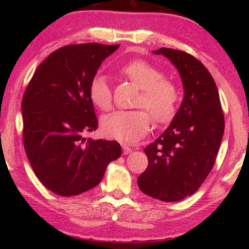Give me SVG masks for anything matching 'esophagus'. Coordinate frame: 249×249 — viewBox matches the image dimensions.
Returning <instances> with one entry per match:
<instances>
[{
  "label": "esophagus",
  "mask_w": 249,
  "mask_h": 249,
  "mask_svg": "<svg viewBox=\"0 0 249 249\" xmlns=\"http://www.w3.org/2000/svg\"><path fill=\"white\" fill-rule=\"evenodd\" d=\"M131 151H132L131 147H129L127 144H122V153H124V155L129 154V153H130Z\"/></svg>",
  "instance_id": "esophagus-1"
}]
</instances>
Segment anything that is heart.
I'll list each match as a JSON object with an SVG mask.
<instances>
[{"label":"heart","mask_w":249,"mask_h":249,"mask_svg":"<svg viewBox=\"0 0 249 249\" xmlns=\"http://www.w3.org/2000/svg\"><path fill=\"white\" fill-rule=\"evenodd\" d=\"M132 84L139 87L141 93L132 111H115L102 118L101 127L105 136L118 141L132 142L147 134L152 117L156 124H165L175 117L179 103L178 86L162 71L147 61L136 59L121 68ZM88 95L95 107L103 111L112 107V90L107 78L96 74L88 86Z\"/></svg>","instance_id":"heart-1"}]
</instances>
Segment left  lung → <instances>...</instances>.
I'll return each mask as SVG.
<instances>
[{"label": "left lung", "instance_id": "obj_1", "mask_svg": "<svg viewBox=\"0 0 249 249\" xmlns=\"http://www.w3.org/2000/svg\"><path fill=\"white\" fill-rule=\"evenodd\" d=\"M181 76L185 97L170 127L145 148L148 165L138 177L141 190L163 202L197 192L215 163L224 114L215 81L205 66L183 51L161 47Z\"/></svg>", "mask_w": 249, "mask_h": 249}]
</instances>
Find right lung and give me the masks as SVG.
<instances>
[{
  "mask_svg": "<svg viewBox=\"0 0 249 249\" xmlns=\"http://www.w3.org/2000/svg\"><path fill=\"white\" fill-rule=\"evenodd\" d=\"M117 45L76 44L50 54L23 94L22 141L39 181L60 196H76L97 186L107 165L120 158L115 141L87 138L97 129L88 86Z\"/></svg>",
  "mask_w": 249,
  "mask_h": 249,
  "instance_id": "obj_1",
  "label": "right lung"
}]
</instances>
